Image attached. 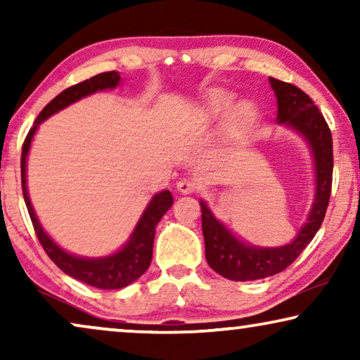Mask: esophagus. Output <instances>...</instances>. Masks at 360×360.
Listing matches in <instances>:
<instances>
[{
	"label": "esophagus",
	"mask_w": 360,
	"mask_h": 360,
	"mask_svg": "<svg viewBox=\"0 0 360 360\" xmlns=\"http://www.w3.org/2000/svg\"><path fill=\"white\" fill-rule=\"evenodd\" d=\"M176 190L180 191L181 195H190L196 190V181L191 179H181L176 181Z\"/></svg>",
	"instance_id": "34e87169"
}]
</instances>
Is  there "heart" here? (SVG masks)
<instances>
[{"label":"heart","mask_w":360,"mask_h":360,"mask_svg":"<svg viewBox=\"0 0 360 360\" xmlns=\"http://www.w3.org/2000/svg\"><path fill=\"white\" fill-rule=\"evenodd\" d=\"M236 93L223 86L210 88L203 98L201 112L208 121H218L224 117L229 131H239L248 127L257 116V108L252 101L243 100L236 103Z\"/></svg>","instance_id":"heart-1"}]
</instances>
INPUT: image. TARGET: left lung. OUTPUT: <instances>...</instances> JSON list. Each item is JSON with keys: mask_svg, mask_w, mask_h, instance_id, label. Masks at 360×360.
I'll list each match as a JSON object with an SVG mask.
<instances>
[{"mask_svg": "<svg viewBox=\"0 0 360 360\" xmlns=\"http://www.w3.org/2000/svg\"><path fill=\"white\" fill-rule=\"evenodd\" d=\"M277 98V124L295 131L307 142L314 174V195L307 221L288 244L264 248L239 239L228 226L216 218L205 200H200L205 255L210 267L221 277L234 282H249L282 272L311 243L321 226L331 195L333 137L316 105L307 93L290 83L269 77Z\"/></svg>", "mask_w": 360, "mask_h": 360, "instance_id": "obj_1", "label": "left lung"}]
</instances>
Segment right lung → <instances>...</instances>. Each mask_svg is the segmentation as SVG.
<instances>
[{
	"mask_svg": "<svg viewBox=\"0 0 360 360\" xmlns=\"http://www.w3.org/2000/svg\"><path fill=\"white\" fill-rule=\"evenodd\" d=\"M122 83L120 72H105L100 75H95L88 80L77 83L67 90H63L60 95H57L49 105L41 111L37 120L34 121V126L29 131V134L24 141L22 155H21V181H22V195L26 201L29 216H31L32 226L36 229V234L41 240L44 250H46L49 257L53 260V264L67 274L68 277L90 285V287L103 288V290H116L124 288L132 282H136L142 274L149 269L152 260V248H154L155 238V226L159 224L170 206L174 205V198L169 190L155 193L149 200V203L142 211L141 218L132 229V233L124 244L115 252L108 255H100V257H85V255H77L68 252L58 245L52 236L42 228L41 221H39L36 210L31 203V196L27 191V155L31 149L32 139L36 136L39 126L49 117L56 115V112L65 110L67 106L73 103L80 101L82 98H86L96 91L103 90H115Z\"/></svg>",
	"mask_w": 360,
	"mask_h": 360,
	"instance_id": "obj_1",
	"label": "right lung"
}]
</instances>
